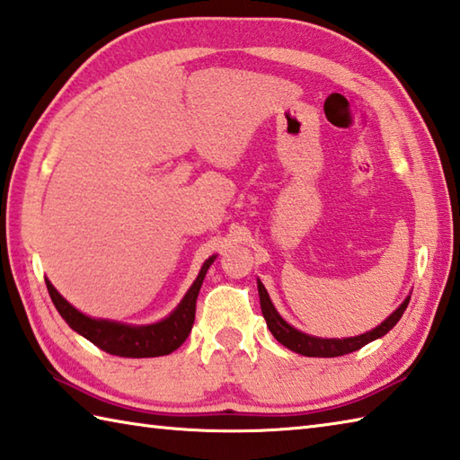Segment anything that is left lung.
Instances as JSON below:
<instances>
[{"mask_svg":"<svg viewBox=\"0 0 460 460\" xmlns=\"http://www.w3.org/2000/svg\"><path fill=\"white\" fill-rule=\"evenodd\" d=\"M257 289H259V299H261V311H263V317L267 321L269 331L273 332V337L279 341V343L285 345L287 349L295 350V353L305 355V357L349 355V353H353V350H358L361 347H365L367 343H371V341L381 339L394 325H397L411 301V296H407V299L399 305V309L394 311L391 317H386L379 327H375L373 331H367V332H363V335L347 337V339H321V337L305 335V332L291 327L289 323H287L273 307V303H271V299H269V293L263 287V283L257 281Z\"/></svg>","mask_w":460,"mask_h":460,"instance_id":"obj_1","label":"left lung"}]
</instances>
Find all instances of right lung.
Here are the masks:
<instances>
[{
    "label": "right lung",
    "mask_w": 460,
    "mask_h": 460,
    "mask_svg": "<svg viewBox=\"0 0 460 460\" xmlns=\"http://www.w3.org/2000/svg\"><path fill=\"white\" fill-rule=\"evenodd\" d=\"M213 261L215 255L205 261L191 289L185 293L183 301L177 305V309L169 317L159 323H153V325H125V323L117 321L92 319L63 299L48 279H45V285H48L53 305H56V309L66 319L67 325L79 332L81 337L92 341L95 347L105 350V353L129 358L161 357L173 353L175 349L181 347L189 337V332H191L197 295H199L205 273Z\"/></svg>",
    "instance_id": "add662e5"
}]
</instances>
